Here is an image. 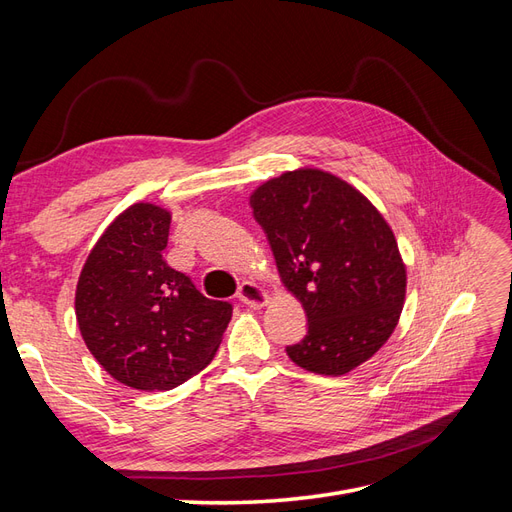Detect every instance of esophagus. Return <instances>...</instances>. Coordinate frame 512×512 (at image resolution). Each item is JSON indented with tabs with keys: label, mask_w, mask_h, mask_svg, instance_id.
Segmentation results:
<instances>
[{
	"label": "esophagus",
	"mask_w": 512,
	"mask_h": 512,
	"mask_svg": "<svg viewBox=\"0 0 512 512\" xmlns=\"http://www.w3.org/2000/svg\"><path fill=\"white\" fill-rule=\"evenodd\" d=\"M239 301H243L247 307H265L271 299V294L265 290V286H260L256 282H243L239 286V292H237Z\"/></svg>",
	"instance_id": "1"
}]
</instances>
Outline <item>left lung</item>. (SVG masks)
I'll return each mask as SVG.
<instances>
[{
	"mask_svg": "<svg viewBox=\"0 0 512 512\" xmlns=\"http://www.w3.org/2000/svg\"><path fill=\"white\" fill-rule=\"evenodd\" d=\"M284 288L301 301L307 335L286 352L299 367L344 376L397 327L406 262L384 215L329 170H286L250 194Z\"/></svg>",
	"mask_w": 512,
	"mask_h": 512,
	"instance_id": "8db88e82",
	"label": "left lung"
}]
</instances>
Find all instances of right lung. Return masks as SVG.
Wrapping results in <instances>:
<instances>
[{"label": "right lung", "instance_id": "add662e5", "mask_svg": "<svg viewBox=\"0 0 512 512\" xmlns=\"http://www.w3.org/2000/svg\"><path fill=\"white\" fill-rule=\"evenodd\" d=\"M168 209L134 203L91 247L74 294L76 322L94 359L138 391H170L218 352L232 305L207 299L162 252Z\"/></svg>", "mask_w": 512, "mask_h": 512}]
</instances>
